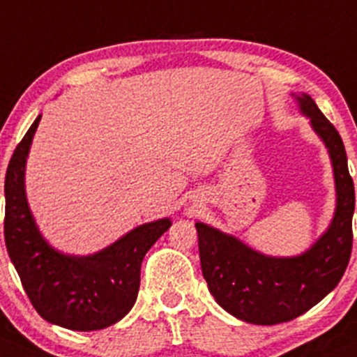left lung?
Wrapping results in <instances>:
<instances>
[{
  "label": "left lung",
  "mask_w": 357,
  "mask_h": 357,
  "mask_svg": "<svg viewBox=\"0 0 357 357\" xmlns=\"http://www.w3.org/2000/svg\"><path fill=\"white\" fill-rule=\"evenodd\" d=\"M294 97L332 160L337 205L325 234L298 257L275 258L219 229L195 224L208 291L227 313L255 325L291 321L320 303L340 282L352 251L356 197L342 138L310 96Z\"/></svg>",
  "instance_id": "obj_1"
}]
</instances>
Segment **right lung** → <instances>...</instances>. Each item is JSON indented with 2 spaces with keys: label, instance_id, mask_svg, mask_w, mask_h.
<instances>
[{
  "label": "right lung",
  "instance_id": "1",
  "mask_svg": "<svg viewBox=\"0 0 357 357\" xmlns=\"http://www.w3.org/2000/svg\"><path fill=\"white\" fill-rule=\"evenodd\" d=\"M39 121L37 116L6 169V250L30 303L44 320L80 332L106 328L133 307L145 253L171 227V219L135 227L89 257L56 251L37 229L25 197V162Z\"/></svg>",
  "mask_w": 357,
  "mask_h": 357
}]
</instances>
